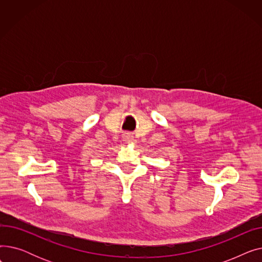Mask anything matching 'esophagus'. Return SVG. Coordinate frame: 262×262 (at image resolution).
<instances>
[{
    "instance_id": "1",
    "label": "esophagus",
    "mask_w": 262,
    "mask_h": 262,
    "mask_svg": "<svg viewBox=\"0 0 262 262\" xmlns=\"http://www.w3.org/2000/svg\"><path fill=\"white\" fill-rule=\"evenodd\" d=\"M133 140H134V138L130 134H125L123 136V141L125 143H132Z\"/></svg>"
}]
</instances>
